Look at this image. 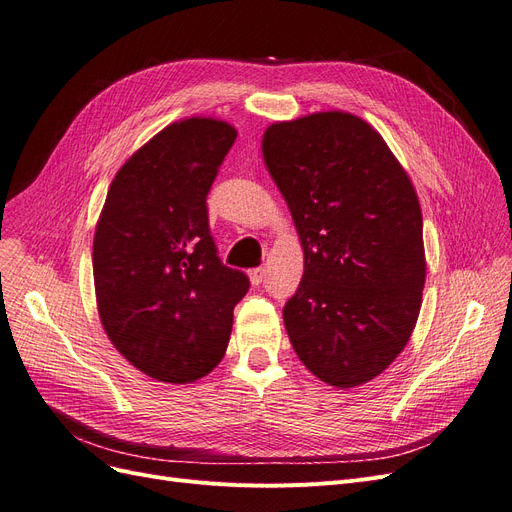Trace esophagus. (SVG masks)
Instances as JSON below:
<instances>
[{
  "mask_svg": "<svg viewBox=\"0 0 512 512\" xmlns=\"http://www.w3.org/2000/svg\"><path fill=\"white\" fill-rule=\"evenodd\" d=\"M264 275H267V269H264V267L252 269V271H250V281H252V285H260V283L264 281Z\"/></svg>",
  "mask_w": 512,
  "mask_h": 512,
  "instance_id": "esophagus-1",
  "label": "esophagus"
}]
</instances>
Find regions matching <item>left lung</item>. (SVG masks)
Masks as SVG:
<instances>
[{"label":"left lung","instance_id":"obj_1","mask_svg":"<svg viewBox=\"0 0 512 512\" xmlns=\"http://www.w3.org/2000/svg\"><path fill=\"white\" fill-rule=\"evenodd\" d=\"M262 155L292 212L304 273L283 306L300 361L353 388L410 340L426 277L418 195L382 136L342 111L279 121Z\"/></svg>","mask_w":512,"mask_h":512}]
</instances>
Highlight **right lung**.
I'll list each match as a JSON object with an SVG mask.
<instances>
[{"instance_id": "right-lung-1", "label": "right lung", "mask_w": 512, "mask_h": 512, "mask_svg": "<svg viewBox=\"0 0 512 512\" xmlns=\"http://www.w3.org/2000/svg\"><path fill=\"white\" fill-rule=\"evenodd\" d=\"M237 138L227 121L189 117L163 128L115 174L94 233L102 327L136 370L185 384L227 351L233 309L248 294L224 267L208 193Z\"/></svg>"}]
</instances>
